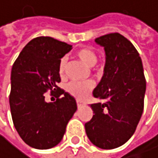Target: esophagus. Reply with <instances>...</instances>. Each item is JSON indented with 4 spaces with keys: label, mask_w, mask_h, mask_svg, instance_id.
I'll use <instances>...</instances> for the list:
<instances>
[{
    "label": "esophagus",
    "mask_w": 158,
    "mask_h": 158,
    "mask_svg": "<svg viewBox=\"0 0 158 158\" xmlns=\"http://www.w3.org/2000/svg\"><path fill=\"white\" fill-rule=\"evenodd\" d=\"M77 108H81V106H83V103L80 100H77Z\"/></svg>",
    "instance_id": "1"
}]
</instances>
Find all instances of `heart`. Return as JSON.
Wrapping results in <instances>:
<instances>
[{
  "label": "heart",
  "instance_id": "heart-1",
  "mask_svg": "<svg viewBox=\"0 0 158 158\" xmlns=\"http://www.w3.org/2000/svg\"><path fill=\"white\" fill-rule=\"evenodd\" d=\"M76 58H77L82 63H84L88 67H93V66L98 62V54L95 50L89 47H84L80 50H77L75 53ZM66 66H67V60L65 57L61 58L59 62V75L61 78L65 77L66 73ZM93 89V83L92 82H76L71 81L65 87V90L67 91L71 96H73L76 98L82 99L88 96V94Z\"/></svg>",
  "mask_w": 158,
  "mask_h": 158
}]
</instances>
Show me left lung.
I'll list each match as a JSON object with an SVG mask.
<instances>
[{"mask_svg": "<svg viewBox=\"0 0 158 158\" xmlns=\"http://www.w3.org/2000/svg\"><path fill=\"white\" fill-rule=\"evenodd\" d=\"M104 47V74L93 96L94 114L85 123L90 141L101 149L118 148L131 138L144 109L146 80L141 59L132 42L118 33L96 39Z\"/></svg>", "mask_w": 158, "mask_h": 158, "instance_id": "left-lung-1", "label": "left lung"}]
</instances>
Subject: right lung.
<instances>
[{"instance_id": "right-lung-1", "label": "right lung", "mask_w": 158, "mask_h": 158, "mask_svg": "<svg viewBox=\"0 0 158 158\" xmlns=\"http://www.w3.org/2000/svg\"><path fill=\"white\" fill-rule=\"evenodd\" d=\"M72 45L51 37L30 40L11 70L9 104L15 128L30 147L46 150L62 139L66 125L77 111L76 99L57 85L60 60ZM50 91L57 99L45 101ZM55 100V99H54Z\"/></svg>"}]
</instances>
